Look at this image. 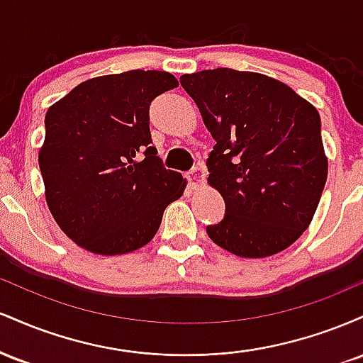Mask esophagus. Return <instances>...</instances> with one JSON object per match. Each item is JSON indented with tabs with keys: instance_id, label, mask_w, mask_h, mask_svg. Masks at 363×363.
Masks as SVG:
<instances>
[{
	"instance_id": "34e87169",
	"label": "esophagus",
	"mask_w": 363,
	"mask_h": 363,
	"mask_svg": "<svg viewBox=\"0 0 363 363\" xmlns=\"http://www.w3.org/2000/svg\"><path fill=\"white\" fill-rule=\"evenodd\" d=\"M205 179H206V169L203 165H198L187 174V181H189V186L196 189V187L205 184Z\"/></svg>"
}]
</instances>
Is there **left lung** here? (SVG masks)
<instances>
[{"mask_svg":"<svg viewBox=\"0 0 363 363\" xmlns=\"http://www.w3.org/2000/svg\"><path fill=\"white\" fill-rule=\"evenodd\" d=\"M216 145L208 184L227 213L206 234L240 257H268L309 227L328 179L319 112L286 83L230 68L182 74Z\"/></svg>","mask_w":363,"mask_h":363,"instance_id":"8db88e82","label":"left lung"}]
</instances>
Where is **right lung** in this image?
<instances>
[{"instance_id": "obj_1", "label": "right lung", "mask_w": 363, "mask_h": 363, "mask_svg": "<svg viewBox=\"0 0 363 363\" xmlns=\"http://www.w3.org/2000/svg\"><path fill=\"white\" fill-rule=\"evenodd\" d=\"M179 86L167 72L131 69L82 82L45 112L39 167L49 211L74 244L102 256L147 245L186 179L150 147L148 107ZM145 152L139 160L138 153Z\"/></svg>"}]
</instances>
